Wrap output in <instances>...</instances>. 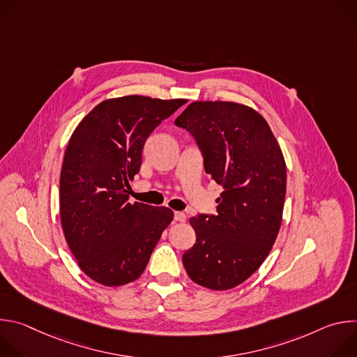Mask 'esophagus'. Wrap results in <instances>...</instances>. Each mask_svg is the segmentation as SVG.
Segmentation results:
<instances>
[{
    "instance_id": "esophagus-1",
    "label": "esophagus",
    "mask_w": 357,
    "mask_h": 357,
    "mask_svg": "<svg viewBox=\"0 0 357 357\" xmlns=\"http://www.w3.org/2000/svg\"><path fill=\"white\" fill-rule=\"evenodd\" d=\"M174 220L183 223V222L186 220V215H185L183 212H175V213H174Z\"/></svg>"
}]
</instances>
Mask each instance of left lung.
Here are the masks:
<instances>
[{
  "label": "left lung",
  "instance_id": "8db88e82",
  "mask_svg": "<svg viewBox=\"0 0 357 357\" xmlns=\"http://www.w3.org/2000/svg\"><path fill=\"white\" fill-rule=\"evenodd\" d=\"M175 124L195 137L206 174L223 186L216 216L190 218L196 243L182 263L193 282L226 291L256 273L275 243L285 160L266 119L240 103L193 101Z\"/></svg>",
  "mask_w": 357,
  "mask_h": 357
}]
</instances>
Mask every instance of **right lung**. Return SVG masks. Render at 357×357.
Wrapping results in <instances>:
<instances>
[{"label":"right lung","mask_w":357,"mask_h":357,"mask_svg":"<svg viewBox=\"0 0 357 357\" xmlns=\"http://www.w3.org/2000/svg\"><path fill=\"white\" fill-rule=\"evenodd\" d=\"M185 103L138 94L107 98L69 139L61 171V223L80 270L101 285L139 278L174 219L165 206L130 203L127 192L146 138Z\"/></svg>","instance_id":"add662e5"}]
</instances>
